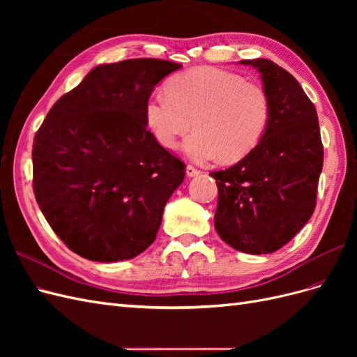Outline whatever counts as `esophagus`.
I'll list each match as a JSON object with an SVG mask.
<instances>
[{"mask_svg": "<svg viewBox=\"0 0 357 357\" xmlns=\"http://www.w3.org/2000/svg\"><path fill=\"white\" fill-rule=\"evenodd\" d=\"M186 174H188V177H197V176H199L201 174V171H198L197 168H193L192 165H188L186 167Z\"/></svg>", "mask_w": 357, "mask_h": 357, "instance_id": "34e87169", "label": "esophagus"}]
</instances>
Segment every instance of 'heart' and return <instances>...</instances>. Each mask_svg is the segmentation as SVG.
Listing matches in <instances>:
<instances>
[{
    "label": "heart",
    "mask_w": 357,
    "mask_h": 357,
    "mask_svg": "<svg viewBox=\"0 0 357 357\" xmlns=\"http://www.w3.org/2000/svg\"><path fill=\"white\" fill-rule=\"evenodd\" d=\"M269 116L271 101L261 84L213 67L176 74L144 105L150 132L165 149H174L193 123L197 131L183 150L201 164L244 158L262 139Z\"/></svg>",
    "instance_id": "b5f03b06"
}]
</instances>
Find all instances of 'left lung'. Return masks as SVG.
<instances>
[{
	"mask_svg": "<svg viewBox=\"0 0 357 357\" xmlns=\"http://www.w3.org/2000/svg\"><path fill=\"white\" fill-rule=\"evenodd\" d=\"M261 74L271 116L257 146L218 183L214 228L232 248L274 253L304 228L314 213L323 146L316 107L298 80L269 59L240 61Z\"/></svg>",
	"mask_w": 357,
	"mask_h": 357,
	"instance_id": "1",
	"label": "left lung"
}]
</instances>
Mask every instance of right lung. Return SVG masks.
<instances>
[{"label": "right lung", "instance_id": "obj_1", "mask_svg": "<svg viewBox=\"0 0 357 357\" xmlns=\"http://www.w3.org/2000/svg\"><path fill=\"white\" fill-rule=\"evenodd\" d=\"M180 63L143 58L95 67L34 137V195L70 250L95 262L143 253L185 164L147 129L144 105Z\"/></svg>", "mask_w": 357, "mask_h": 357}]
</instances>
